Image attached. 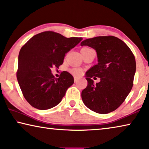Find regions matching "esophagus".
<instances>
[{
  "label": "esophagus",
  "instance_id": "34e87169",
  "mask_svg": "<svg viewBox=\"0 0 149 149\" xmlns=\"http://www.w3.org/2000/svg\"><path fill=\"white\" fill-rule=\"evenodd\" d=\"M78 80H79V78H77V77H74V81H75V83H77V82L78 81Z\"/></svg>",
  "mask_w": 149,
  "mask_h": 149
}]
</instances>
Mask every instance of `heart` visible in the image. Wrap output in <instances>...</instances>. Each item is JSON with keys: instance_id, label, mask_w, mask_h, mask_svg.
<instances>
[{"instance_id": "obj_1", "label": "heart", "mask_w": 149, "mask_h": 149, "mask_svg": "<svg viewBox=\"0 0 149 149\" xmlns=\"http://www.w3.org/2000/svg\"><path fill=\"white\" fill-rule=\"evenodd\" d=\"M89 49L88 48H83L81 49ZM70 72L72 74H74L75 76H78V75H81L82 74V70L80 69L79 68H74L70 70Z\"/></svg>"}]
</instances>
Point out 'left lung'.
<instances>
[{"mask_svg":"<svg viewBox=\"0 0 149 149\" xmlns=\"http://www.w3.org/2000/svg\"><path fill=\"white\" fill-rule=\"evenodd\" d=\"M81 46L95 49L98 62L86 73L87 86L81 92L82 101L94 112H112L123 103L133 87L136 72L133 54L123 41L112 36L85 40ZM94 76L100 78L99 83L91 79Z\"/></svg>","mask_w":149,"mask_h":149,"instance_id":"obj_1","label":"left lung"}]
</instances>
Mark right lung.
I'll return each mask as SVG.
<instances>
[{
  "label": "right lung",
  "mask_w": 149,
  "mask_h": 149,
  "mask_svg": "<svg viewBox=\"0 0 149 149\" xmlns=\"http://www.w3.org/2000/svg\"><path fill=\"white\" fill-rule=\"evenodd\" d=\"M82 40L46 31L32 37L22 47L16 76L24 97L33 107L46 110L61 102L74 83V77L65 71L55 78L51 68H58L65 54Z\"/></svg>",
  "instance_id": "obj_1"
}]
</instances>
